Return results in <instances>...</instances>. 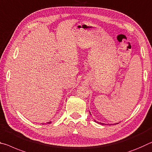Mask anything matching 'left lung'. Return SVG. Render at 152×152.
I'll return each mask as SVG.
<instances>
[{
	"label": "left lung",
	"mask_w": 152,
	"mask_h": 152,
	"mask_svg": "<svg viewBox=\"0 0 152 152\" xmlns=\"http://www.w3.org/2000/svg\"><path fill=\"white\" fill-rule=\"evenodd\" d=\"M89 113H90V112H89ZM90 114H91V113H90ZM94 121L96 122V123H99V124H101V125H104V123H98V122H96L95 120H94ZM118 123H116V124H118Z\"/></svg>",
	"instance_id": "obj_1"
}]
</instances>
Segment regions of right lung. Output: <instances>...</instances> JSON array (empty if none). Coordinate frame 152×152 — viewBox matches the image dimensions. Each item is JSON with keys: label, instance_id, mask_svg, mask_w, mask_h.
Masks as SVG:
<instances>
[{"label": "right lung", "instance_id": "right-lung-1", "mask_svg": "<svg viewBox=\"0 0 152 152\" xmlns=\"http://www.w3.org/2000/svg\"><path fill=\"white\" fill-rule=\"evenodd\" d=\"M50 123H51V122H48V123H48V124H50Z\"/></svg>", "mask_w": 152, "mask_h": 152}]
</instances>
